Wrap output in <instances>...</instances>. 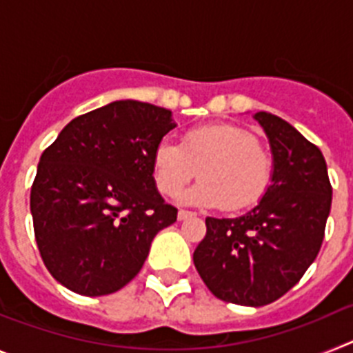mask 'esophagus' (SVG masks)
I'll return each instance as SVG.
<instances>
[{
	"label": "esophagus",
	"instance_id": "esophagus-1",
	"mask_svg": "<svg viewBox=\"0 0 353 353\" xmlns=\"http://www.w3.org/2000/svg\"><path fill=\"white\" fill-rule=\"evenodd\" d=\"M196 215L194 212H189V210H179V221H185L187 217H192Z\"/></svg>",
	"mask_w": 353,
	"mask_h": 353
}]
</instances>
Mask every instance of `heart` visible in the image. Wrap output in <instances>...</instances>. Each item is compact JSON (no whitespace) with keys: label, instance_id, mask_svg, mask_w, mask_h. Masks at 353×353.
<instances>
[{"label":"heart","instance_id":"1","mask_svg":"<svg viewBox=\"0 0 353 353\" xmlns=\"http://www.w3.org/2000/svg\"><path fill=\"white\" fill-rule=\"evenodd\" d=\"M198 174L201 182L180 196V203L236 212L260 203L274 179V161L258 138L235 125L187 130L180 145L162 141L154 152L159 192L174 196Z\"/></svg>","mask_w":353,"mask_h":353}]
</instances>
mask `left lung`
I'll use <instances>...</instances> for the list:
<instances>
[{
  "label": "left lung",
  "mask_w": 353,
  "mask_h": 353,
  "mask_svg": "<svg viewBox=\"0 0 353 353\" xmlns=\"http://www.w3.org/2000/svg\"><path fill=\"white\" fill-rule=\"evenodd\" d=\"M269 138L274 179L240 217H207L196 270L215 297L260 307L297 285L322 248L332 187L322 152L276 114L254 113Z\"/></svg>",
  "instance_id": "left-lung-1"
}]
</instances>
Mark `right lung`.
<instances>
[{
	"label": "right lung",
	"mask_w": 353,
	"mask_h": 353,
	"mask_svg": "<svg viewBox=\"0 0 353 353\" xmlns=\"http://www.w3.org/2000/svg\"><path fill=\"white\" fill-rule=\"evenodd\" d=\"M174 127L170 109L114 101L74 118L43 152L30 208L40 256L65 288L118 292L176 221L154 180V152Z\"/></svg>",
	"instance_id": "right-lung-1"
}]
</instances>
